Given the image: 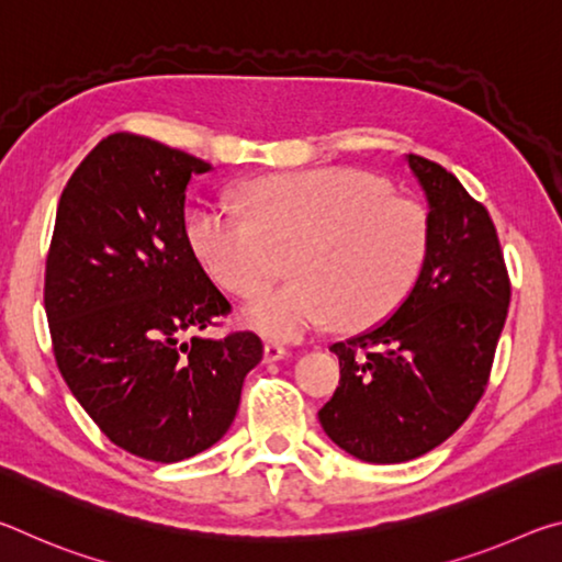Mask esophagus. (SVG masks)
Masks as SVG:
<instances>
[{
	"mask_svg": "<svg viewBox=\"0 0 562 562\" xmlns=\"http://www.w3.org/2000/svg\"><path fill=\"white\" fill-rule=\"evenodd\" d=\"M262 355H265V361H280V359L288 357V349L278 345V341H268V345H265V349H262Z\"/></svg>",
	"mask_w": 562,
	"mask_h": 562,
	"instance_id": "obj_1",
	"label": "esophagus"
}]
</instances>
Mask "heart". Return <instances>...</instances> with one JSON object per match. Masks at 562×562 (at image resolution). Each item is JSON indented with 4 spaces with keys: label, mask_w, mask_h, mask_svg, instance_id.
<instances>
[{
    "label": "heart",
    "mask_w": 562,
    "mask_h": 562,
    "mask_svg": "<svg viewBox=\"0 0 562 562\" xmlns=\"http://www.w3.org/2000/svg\"><path fill=\"white\" fill-rule=\"evenodd\" d=\"M247 217L201 205L186 235L198 262L237 297H258L284 272L297 274L245 312L272 339H300L337 317L367 329L398 310L429 252V217L414 201L355 168L274 173L243 188Z\"/></svg>",
    "instance_id": "1"
}]
</instances>
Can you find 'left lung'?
Here are the masks:
<instances>
[{
    "label": "left lung",
    "mask_w": 562,
    "mask_h": 562,
    "mask_svg": "<svg viewBox=\"0 0 562 562\" xmlns=\"http://www.w3.org/2000/svg\"><path fill=\"white\" fill-rule=\"evenodd\" d=\"M429 201V252L414 290L382 325L335 341L339 386L319 424L367 463L436 449L488 386L510 280L486 205L434 160L408 154Z\"/></svg>",
    "instance_id": "left-lung-1"
}]
</instances>
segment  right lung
<instances>
[{
  "label": "right lung",
  "mask_w": 562,
  "mask_h": 562,
  "mask_svg": "<svg viewBox=\"0 0 562 562\" xmlns=\"http://www.w3.org/2000/svg\"><path fill=\"white\" fill-rule=\"evenodd\" d=\"M211 164L111 133L66 183L46 255L56 367L93 424L138 459L176 463L231 429L255 331L190 337L231 315L186 235V186Z\"/></svg>",
  "instance_id": "obj_1"
}]
</instances>
